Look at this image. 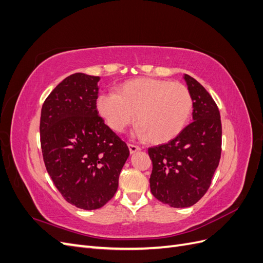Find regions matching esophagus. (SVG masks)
<instances>
[{
	"mask_svg": "<svg viewBox=\"0 0 263 263\" xmlns=\"http://www.w3.org/2000/svg\"><path fill=\"white\" fill-rule=\"evenodd\" d=\"M128 148H129L130 154L137 153V151H139V150L141 149L139 146H137V145H134V144H129V145H128Z\"/></svg>",
	"mask_w": 263,
	"mask_h": 263,
	"instance_id": "1",
	"label": "esophagus"
}]
</instances>
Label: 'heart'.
Returning <instances> with one entry per match:
<instances>
[{"mask_svg":"<svg viewBox=\"0 0 263 263\" xmlns=\"http://www.w3.org/2000/svg\"><path fill=\"white\" fill-rule=\"evenodd\" d=\"M97 108L112 130L123 133L136 118L139 136L164 142L184 129L193 100L187 87L180 82L142 78L126 82L117 94L101 93Z\"/></svg>","mask_w":263,"mask_h":263,"instance_id":"1","label":"heart"}]
</instances>
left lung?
Wrapping results in <instances>:
<instances>
[{
	"label": "left lung",
	"instance_id": "obj_1",
	"mask_svg": "<svg viewBox=\"0 0 263 263\" xmlns=\"http://www.w3.org/2000/svg\"><path fill=\"white\" fill-rule=\"evenodd\" d=\"M193 100V122L166 144L148 149L150 190L171 208H189L208 192L221 154L219 109L194 78L184 74Z\"/></svg>",
	"mask_w": 263,
	"mask_h": 263
}]
</instances>
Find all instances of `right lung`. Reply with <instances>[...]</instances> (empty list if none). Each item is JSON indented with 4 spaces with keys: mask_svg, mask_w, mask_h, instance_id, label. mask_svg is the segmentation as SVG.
<instances>
[{
    "mask_svg": "<svg viewBox=\"0 0 263 263\" xmlns=\"http://www.w3.org/2000/svg\"><path fill=\"white\" fill-rule=\"evenodd\" d=\"M100 77L74 73L54 87L41 115L47 172L65 200L97 210L114 196L129 149L98 112Z\"/></svg>",
    "mask_w": 263,
    "mask_h": 263,
    "instance_id": "1",
    "label": "right lung"
}]
</instances>
